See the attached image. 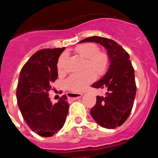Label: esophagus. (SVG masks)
<instances>
[{
	"label": "esophagus",
	"mask_w": 158,
	"mask_h": 158,
	"mask_svg": "<svg viewBox=\"0 0 158 158\" xmlns=\"http://www.w3.org/2000/svg\"><path fill=\"white\" fill-rule=\"evenodd\" d=\"M82 94H76V93H68V96L71 98L72 101H75V100L78 99V98H81L82 97Z\"/></svg>",
	"instance_id": "obj_1"
}]
</instances>
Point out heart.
<instances>
[{
	"instance_id": "1",
	"label": "heart",
	"mask_w": 158,
	"mask_h": 158,
	"mask_svg": "<svg viewBox=\"0 0 158 158\" xmlns=\"http://www.w3.org/2000/svg\"><path fill=\"white\" fill-rule=\"evenodd\" d=\"M76 53L86 59V68H91L81 72L74 73L66 80L67 87L70 90L77 93L84 91L89 84L96 77L95 71L98 75L105 74L110 65L108 55L103 51H99L96 44L86 43L79 45L75 48ZM67 58L66 54H62L57 61V69L62 72L64 71V63Z\"/></svg>"
}]
</instances>
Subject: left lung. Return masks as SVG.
<instances>
[{"label": "left lung", "mask_w": 158, "mask_h": 158, "mask_svg": "<svg viewBox=\"0 0 158 158\" xmlns=\"http://www.w3.org/2000/svg\"><path fill=\"white\" fill-rule=\"evenodd\" d=\"M96 42L107 49L110 64L105 75L92 84L95 88H106L104 97H97L90 114L103 127L114 129L122 125L131 112L136 95L134 69L128 53L117 42L106 37H87L81 41Z\"/></svg>", "instance_id": "obj_1"}]
</instances>
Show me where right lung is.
Masks as SVG:
<instances>
[{"mask_svg": "<svg viewBox=\"0 0 158 158\" xmlns=\"http://www.w3.org/2000/svg\"><path fill=\"white\" fill-rule=\"evenodd\" d=\"M65 48H45L34 53L20 73L17 100L21 113L31 131L51 137L63 127L69 108L67 95L51 104L48 92L57 78V63Z\"/></svg>", "mask_w": 158, "mask_h": 158, "instance_id": "obj_1", "label": "right lung"}]
</instances>
